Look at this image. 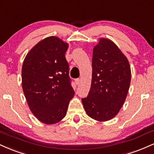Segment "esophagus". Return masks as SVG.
I'll return each instance as SVG.
<instances>
[{"label":"esophagus","mask_w":154,"mask_h":154,"mask_svg":"<svg viewBox=\"0 0 154 154\" xmlns=\"http://www.w3.org/2000/svg\"><path fill=\"white\" fill-rule=\"evenodd\" d=\"M75 84L76 85H79V84H80V79H76L75 80Z\"/></svg>","instance_id":"esophagus-1"}]
</instances>
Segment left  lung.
I'll return each instance as SVG.
<instances>
[{
    "label": "left lung",
    "mask_w": 154,
    "mask_h": 154,
    "mask_svg": "<svg viewBox=\"0 0 154 154\" xmlns=\"http://www.w3.org/2000/svg\"><path fill=\"white\" fill-rule=\"evenodd\" d=\"M91 88L82 99L88 116L100 122L113 118L126 99L131 72L126 57L108 38H100L92 54Z\"/></svg>",
    "instance_id": "left-lung-1"
}]
</instances>
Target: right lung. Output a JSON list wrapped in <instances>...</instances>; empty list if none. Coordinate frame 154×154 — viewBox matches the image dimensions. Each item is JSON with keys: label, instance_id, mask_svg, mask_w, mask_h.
<instances>
[{"label": "right lung", "instance_id": "right-lung-1", "mask_svg": "<svg viewBox=\"0 0 154 154\" xmlns=\"http://www.w3.org/2000/svg\"><path fill=\"white\" fill-rule=\"evenodd\" d=\"M68 47L58 37H47L29 51L22 66V88L29 108L47 125L65 117L75 95L65 58Z\"/></svg>", "mask_w": 154, "mask_h": 154}]
</instances>
